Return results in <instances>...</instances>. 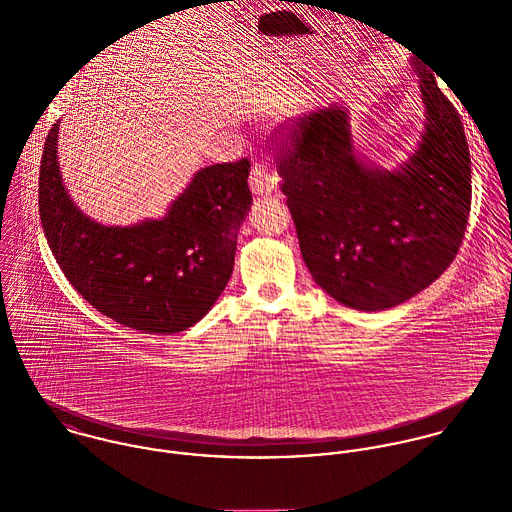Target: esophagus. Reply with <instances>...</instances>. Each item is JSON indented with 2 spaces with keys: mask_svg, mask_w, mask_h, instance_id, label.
I'll use <instances>...</instances> for the list:
<instances>
[{
  "mask_svg": "<svg viewBox=\"0 0 512 512\" xmlns=\"http://www.w3.org/2000/svg\"><path fill=\"white\" fill-rule=\"evenodd\" d=\"M250 189L254 195H270L276 187H278V177L276 173L264 165V163H256L250 171Z\"/></svg>",
  "mask_w": 512,
  "mask_h": 512,
  "instance_id": "esophagus-1",
  "label": "esophagus"
}]
</instances>
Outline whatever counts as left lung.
I'll return each mask as SVG.
<instances>
[{
    "mask_svg": "<svg viewBox=\"0 0 512 512\" xmlns=\"http://www.w3.org/2000/svg\"><path fill=\"white\" fill-rule=\"evenodd\" d=\"M424 134L396 169L363 159L349 110L333 104L293 126L280 147L282 193L303 262L335 301L382 311L426 290L453 262L471 211V159L463 124L436 74L412 59Z\"/></svg>",
    "mask_w": 512,
    "mask_h": 512,
    "instance_id": "1",
    "label": "left lung"
}]
</instances>
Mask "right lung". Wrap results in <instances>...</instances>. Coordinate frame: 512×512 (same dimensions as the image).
Wrapping results in <instances>:
<instances>
[{"mask_svg":"<svg viewBox=\"0 0 512 512\" xmlns=\"http://www.w3.org/2000/svg\"><path fill=\"white\" fill-rule=\"evenodd\" d=\"M59 122L41 157L39 215L63 274L94 309L124 327L173 335L201 321L226 288L252 193L250 161L199 169L165 217L106 226L63 185Z\"/></svg>","mask_w":512,"mask_h":512,"instance_id":"right-lung-1","label":"right lung"}]
</instances>
